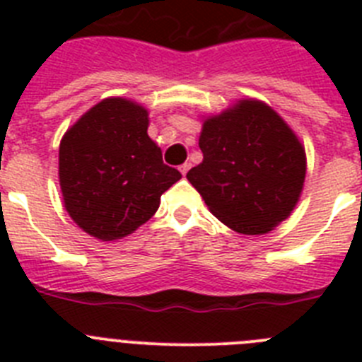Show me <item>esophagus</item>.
<instances>
[{"instance_id":"obj_1","label":"esophagus","mask_w":362,"mask_h":362,"mask_svg":"<svg viewBox=\"0 0 362 362\" xmlns=\"http://www.w3.org/2000/svg\"><path fill=\"white\" fill-rule=\"evenodd\" d=\"M188 170H190V163H185V165L179 166V172H181L183 175H187Z\"/></svg>"}]
</instances>
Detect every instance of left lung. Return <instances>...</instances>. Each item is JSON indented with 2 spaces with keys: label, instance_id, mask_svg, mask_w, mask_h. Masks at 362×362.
Here are the masks:
<instances>
[{
  "label": "left lung",
  "instance_id": "left-lung-1",
  "mask_svg": "<svg viewBox=\"0 0 362 362\" xmlns=\"http://www.w3.org/2000/svg\"><path fill=\"white\" fill-rule=\"evenodd\" d=\"M199 148L203 163L187 177L228 228L261 235L292 214L305 183V148L267 103L241 99L209 117Z\"/></svg>",
  "mask_w": 362,
  "mask_h": 362
}]
</instances>
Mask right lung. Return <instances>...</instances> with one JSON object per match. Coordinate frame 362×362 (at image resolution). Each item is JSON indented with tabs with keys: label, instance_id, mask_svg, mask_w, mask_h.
<instances>
[{
	"label": "right lung",
	"instance_id": "add662e5",
	"mask_svg": "<svg viewBox=\"0 0 362 362\" xmlns=\"http://www.w3.org/2000/svg\"><path fill=\"white\" fill-rule=\"evenodd\" d=\"M148 112L107 98L66 130L59 145V185L69 216L101 241L132 233L181 179L146 134Z\"/></svg>",
	"mask_w": 362,
	"mask_h": 362
}]
</instances>
